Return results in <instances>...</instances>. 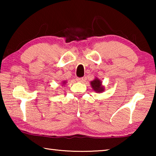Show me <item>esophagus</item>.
<instances>
[{
  "instance_id": "obj_1",
  "label": "esophagus",
  "mask_w": 156,
  "mask_h": 156,
  "mask_svg": "<svg viewBox=\"0 0 156 156\" xmlns=\"http://www.w3.org/2000/svg\"><path fill=\"white\" fill-rule=\"evenodd\" d=\"M84 80L83 78H76V80H77L78 82H83Z\"/></svg>"
}]
</instances>
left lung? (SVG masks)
Segmentation results:
<instances>
[{
	"label": "left lung",
	"instance_id": "left-lung-1",
	"mask_svg": "<svg viewBox=\"0 0 156 156\" xmlns=\"http://www.w3.org/2000/svg\"><path fill=\"white\" fill-rule=\"evenodd\" d=\"M91 86L96 93H101L105 90L104 87L102 85V82L98 78H96L94 80L91 81Z\"/></svg>",
	"mask_w": 156,
	"mask_h": 156
}]
</instances>
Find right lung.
Instances as JSON below:
<instances>
[{"label":"right lung","mask_w":156,"mask_h":156,"mask_svg":"<svg viewBox=\"0 0 156 156\" xmlns=\"http://www.w3.org/2000/svg\"><path fill=\"white\" fill-rule=\"evenodd\" d=\"M66 83H67V82H66V81H63V82H62V85H64V84H65Z\"/></svg>","instance_id":"obj_1"}]
</instances>
